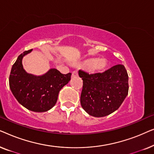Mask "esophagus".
I'll list each match as a JSON object with an SVG mask.
<instances>
[{
  "label": "esophagus",
  "instance_id": "34e87169",
  "mask_svg": "<svg viewBox=\"0 0 154 154\" xmlns=\"http://www.w3.org/2000/svg\"><path fill=\"white\" fill-rule=\"evenodd\" d=\"M78 75V72L76 71H72V76H76Z\"/></svg>",
  "mask_w": 154,
  "mask_h": 154
}]
</instances>
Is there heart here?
<instances>
[{
    "instance_id": "heart-1",
    "label": "heart",
    "mask_w": 154,
    "mask_h": 154,
    "mask_svg": "<svg viewBox=\"0 0 154 154\" xmlns=\"http://www.w3.org/2000/svg\"><path fill=\"white\" fill-rule=\"evenodd\" d=\"M84 64L87 66L90 72L97 73L104 70L107 66V62L104 59L90 58L84 62Z\"/></svg>"
}]
</instances>
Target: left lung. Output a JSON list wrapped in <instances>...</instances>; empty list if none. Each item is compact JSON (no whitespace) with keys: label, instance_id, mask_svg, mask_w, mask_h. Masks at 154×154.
I'll list each match as a JSON object with an SVG mask.
<instances>
[{"label":"left lung","instance_id":"8db88e82","mask_svg":"<svg viewBox=\"0 0 154 154\" xmlns=\"http://www.w3.org/2000/svg\"><path fill=\"white\" fill-rule=\"evenodd\" d=\"M83 79L81 104L88 114L104 117L119 108L128 94V75L123 64L115 65L103 73L79 70Z\"/></svg>","mask_w":154,"mask_h":154}]
</instances>
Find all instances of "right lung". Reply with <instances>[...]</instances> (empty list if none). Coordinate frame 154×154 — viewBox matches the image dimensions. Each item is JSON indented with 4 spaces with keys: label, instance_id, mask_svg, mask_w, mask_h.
<instances>
[{
    "label": "right lung",
    "instance_id": "1",
    "mask_svg": "<svg viewBox=\"0 0 154 154\" xmlns=\"http://www.w3.org/2000/svg\"><path fill=\"white\" fill-rule=\"evenodd\" d=\"M26 50L12 65L9 78L10 90L18 102L29 110L44 112L52 109L57 101L60 90L71 80V73L63 74L56 69L41 76L29 74L23 69L22 60Z\"/></svg>",
    "mask_w": 154,
    "mask_h": 154
}]
</instances>
